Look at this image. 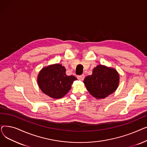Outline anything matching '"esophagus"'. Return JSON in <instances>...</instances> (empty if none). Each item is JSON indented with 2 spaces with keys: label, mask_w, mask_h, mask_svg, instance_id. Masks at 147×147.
Returning <instances> with one entry per match:
<instances>
[{
  "label": "esophagus",
  "mask_w": 147,
  "mask_h": 147,
  "mask_svg": "<svg viewBox=\"0 0 147 147\" xmlns=\"http://www.w3.org/2000/svg\"><path fill=\"white\" fill-rule=\"evenodd\" d=\"M84 74H82V75H80V76H78V79L80 80H83L84 79Z\"/></svg>",
  "instance_id": "obj_1"
}]
</instances>
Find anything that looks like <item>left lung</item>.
Instances as JSON below:
<instances>
[{"mask_svg": "<svg viewBox=\"0 0 147 147\" xmlns=\"http://www.w3.org/2000/svg\"><path fill=\"white\" fill-rule=\"evenodd\" d=\"M119 75L114 68L99 65L95 68L92 74L87 76L84 83L89 93L98 99L105 98L116 90Z\"/></svg>", "mask_w": 147, "mask_h": 147, "instance_id": "obj_1", "label": "left lung"}]
</instances>
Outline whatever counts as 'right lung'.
<instances>
[{
  "instance_id": "obj_1",
  "label": "right lung",
  "mask_w": 147,
  "mask_h": 147,
  "mask_svg": "<svg viewBox=\"0 0 147 147\" xmlns=\"http://www.w3.org/2000/svg\"><path fill=\"white\" fill-rule=\"evenodd\" d=\"M65 68L57 64L43 68L38 75L37 82L42 91L53 98H61L71 89L77 79L67 76Z\"/></svg>"
}]
</instances>
